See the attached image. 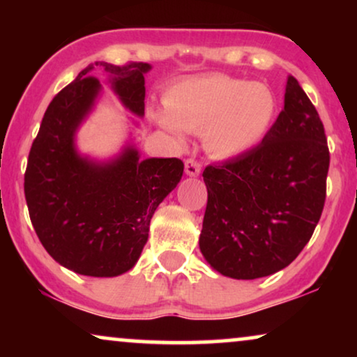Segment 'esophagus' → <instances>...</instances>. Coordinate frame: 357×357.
I'll return each instance as SVG.
<instances>
[{"label": "esophagus", "instance_id": "1", "mask_svg": "<svg viewBox=\"0 0 357 357\" xmlns=\"http://www.w3.org/2000/svg\"><path fill=\"white\" fill-rule=\"evenodd\" d=\"M185 174L190 175V177H197V175L202 174V164L195 158L187 159L185 160Z\"/></svg>", "mask_w": 357, "mask_h": 357}]
</instances>
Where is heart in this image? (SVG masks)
<instances>
[{
  "mask_svg": "<svg viewBox=\"0 0 357 357\" xmlns=\"http://www.w3.org/2000/svg\"><path fill=\"white\" fill-rule=\"evenodd\" d=\"M167 110L155 120L170 133H203L204 146L218 158L247 153L270 131L276 99L270 87L224 75L188 79L169 92Z\"/></svg>",
  "mask_w": 357,
  "mask_h": 357,
  "instance_id": "b5f03b06",
  "label": "heart"
}]
</instances>
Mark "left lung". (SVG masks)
I'll return each mask as SVG.
<instances>
[{"mask_svg": "<svg viewBox=\"0 0 357 357\" xmlns=\"http://www.w3.org/2000/svg\"><path fill=\"white\" fill-rule=\"evenodd\" d=\"M330 151L319 112L294 76L261 143L203 172L208 204L199 248L218 273L257 280L282 270L320 221Z\"/></svg>", "mask_w": 357, "mask_h": 357, "instance_id": "1", "label": "left lung"}]
</instances>
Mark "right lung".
I'll list each match as a JSON object with an SVG mask.
<instances>
[{"instance_id": "right-lung-1", "label": "right lung", "mask_w": 357, "mask_h": 357, "mask_svg": "<svg viewBox=\"0 0 357 357\" xmlns=\"http://www.w3.org/2000/svg\"><path fill=\"white\" fill-rule=\"evenodd\" d=\"M100 65L116 94L136 115L144 114L148 63ZM94 65L58 92L42 119L24 174L32 226L53 260L84 276L110 278L131 270L148 242L151 218L177 187V158L139 160L133 148L110 164L77 155L73 136L91 110L100 82Z\"/></svg>"}]
</instances>
